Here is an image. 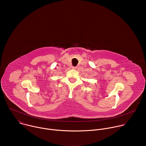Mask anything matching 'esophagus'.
<instances>
[{"label":"esophagus","mask_w":146,"mask_h":146,"mask_svg":"<svg viewBox=\"0 0 146 146\" xmlns=\"http://www.w3.org/2000/svg\"><path fill=\"white\" fill-rule=\"evenodd\" d=\"M72 69H77V67H72Z\"/></svg>","instance_id":"34e87169"}]
</instances>
